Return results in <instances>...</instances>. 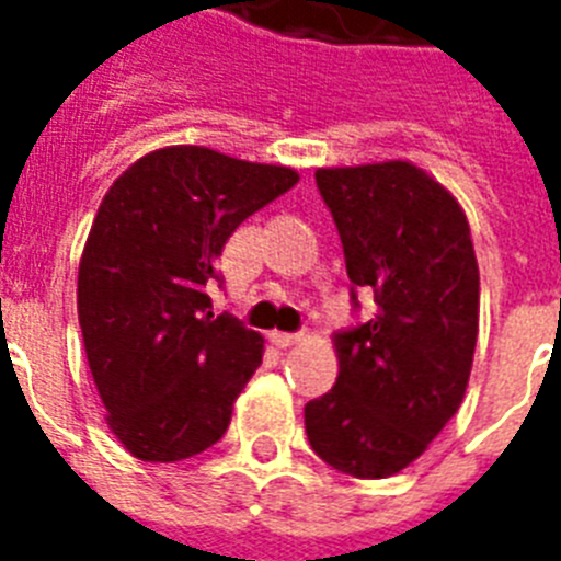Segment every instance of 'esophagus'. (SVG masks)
<instances>
[{
    "mask_svg": "<svg viewBox=\"0 0 561 561\" xmlns=\"http://www.w3.org/2000/svg\"><path fill=\"white\" fill-rule=\"evenodd\" d=\"M271 343H273V346H279V350H288V346H297V343H299V334L271 332Z\"/></svg>",
    "mask_w": 561,
    "mask_h": 561,
    "instance_id": "obj_1",
    "label": "esophagus"
}]
</instances>
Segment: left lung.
Instances as JSON below:
<instances>
[{
    "label": "left lung",
    "mask_w": 561,
    "mask_h": 561,
    "mask_svg": "<svg viewBox=\"0 0 561 561\" xmlns=\"http://www.w3.org/2000/svg\"><path fill=\"white\" fill-rule=\"evenodd\" d=\"M314 178L346 273L373 290L375 314L334 334L341 373L306 404L308 443L343 474L392 478L425 454L469 387L480 317L469 220L443 183L408 160L317 169Z\"/></svg>",
    "instance_id": "1"
}]
</instances>
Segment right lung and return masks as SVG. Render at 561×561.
<instances>
[{
	"mask_svg": "<svg viewBox=\"0 0 561 561\" xmlns=\"http://www.w3.org/2000/svg\"><path fill=\"white\" fill-rule=\"evenodd\" d=\"M297 180L288 165L171 145L104 194L78 264V323L107 427L136 460H186L227 434L264 337L211 314L206 290L238 224Z\"/></svg>",
	"mask_w": 561,
	"mask_h": 561,
	"instance_id": "1",
	"label": "right lung"
}]
</instances>
